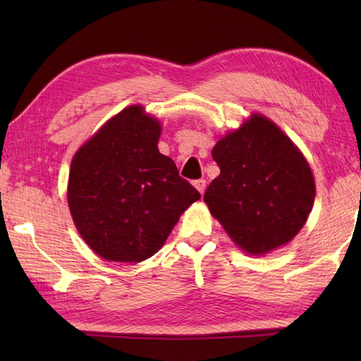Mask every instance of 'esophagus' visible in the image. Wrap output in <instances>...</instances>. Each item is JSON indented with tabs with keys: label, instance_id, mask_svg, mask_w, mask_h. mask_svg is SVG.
<instances>
[{
	"label": "esophagus",
	"instance_id": "34e87169",
	"mask_svg": "<svg viewBox=\"0 0 361 361\" xmlns=\"http://www.w3.org/2000/svg\"><path fill=\"white\" fill-rule=\"evenodd\" d=\"M194 186H195V189H197V191L200 192V194H204V191H205V186H207V181L205 180H195L194 181Z\"/></svg>",
	"mask_w": 361,
	"mask_h": 361
}]
</instances>
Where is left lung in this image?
Segmentation results:
<instances>
[{"mask_svg":"<svg viewBox=\"0 0 361 361\" xmlns=\"http://www.w3.org/2000/svg\"><path fill=\"white\" fill-rule=\"evenodd\" d=\"M219 176L204 200L242 250L264 255L295 237L312 210L315 181L291 140L255 114L212 151Z\"/></svg>","mask_w":361,"mask_h":361,"instance_id":"8db88e82","label":"left lung"}]
</instances>
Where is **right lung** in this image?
I'll list each match as a JSON object with an SVG mask.
<instances>
[{
    "label": "right lung",
    "mask_w": 361,
    "mask_h": 361,
    "mask_svg": "<svg viewBox=\"0 0 361 361\" xmlns=\"http://www.w3.org/2000/svg\"><path fill=\"white\" fill-rule=\"evenodd\" d=\"M161 124L129 106L109 119L71 161L68 205L76 229L108 261L140 262L167 240L200 199L157 149Z\"/></svg>",
    "instance_id": "add662e5"
}]
</instances>
